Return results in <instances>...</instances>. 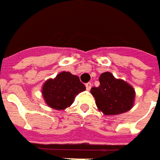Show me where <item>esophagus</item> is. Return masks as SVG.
Masks as SVG:
<instances>
[{"label": "esophagus", "instance_id": "34e87169", "mask_svg": "<svg viewBox=\"0 0 160 160\" xmlns=\"http://www.w3.org/2000/svg\"><path fill=\"white\" fill-rule=\"evenodd\" d=\"M91 88H92V83H91V82L86 83V89H87L88 91H90V90H91Z\"/></svg>", "mask_w": 160, "mask_h": 160}]
</instances>
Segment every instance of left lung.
<instances>
[{
    "label": "left lung",
    "mask_w": 160,
    "mask_h": 160,
    "mask_svg": "<svg viewBox=\"0 0 160 160\" xmlns=\"http://www.w3.org/2000/svg\"><path fill=\"white\" fill-rule=\"evenodd\" d=\"M99 81V87L91 89L99 111L107 116H114L132 108L135 91L131 84L121 79H116L110 72L102 73Z\"/></svg>",
    "instance_id": "obj_1"
}]
</instances>
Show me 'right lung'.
<instances>
[{"instance_id":"right-lung-1","label":"right lung","mask_w":160,"mask_h":160,"mask_svg":"<svg viewBox=\"0 0 160 160\" xmlns=\"http://www.w3.org/2000/svg\"><path fill=\"white\" fill-rule=\"evenodd\" d=\"M85 90V85L80 82L78 76L62 71L54 79H49L43 83L42 94L48 107L65 110L73 104L76 95Z\"/></svg>"}]
</instances>
